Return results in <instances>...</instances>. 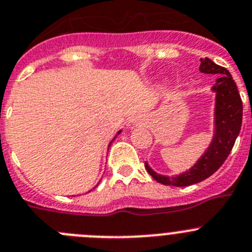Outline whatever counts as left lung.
Returning <instances> with one entry per match:
<instances>
[{"label":"left lung","instance_id":"obj_1","mask_svg":"<svg viewBox=\"0 0 252 252\" xmlns=\"http://www.w3.org/2000/svg\"><path fill=\"white\" fill-rule=\"evenodd\" d=\"M200 62L199 69L201 73L219 74L216 83L211 88L216 93L214 112L215 131L213 140L194 166L176 176L160 175L153 170L145 161V169L148 173L160 184L171 187H189L208 179L226 160L241 129L243 102L230 72L209 58H201Z\"/></svg>","mask_w":252,"mask_h":252}]
</instances>
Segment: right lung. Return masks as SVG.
Returning a JSON list of instances; mask_svg holds the SVG:
<instances>
[{
	"instance_id": "1",
	"label": "right lung",
	"mask_w": 252,
	"mask_h": 252,
	"mask_svg": "<svg viewBox=\"0 0 252 252\" xmlns=\"http://www.w3.org/2000/svg\"><path fill=\"white\" fill-rule=\"evenodd\" d=\"M121 131H122V130H119V131H118V133H117V135H118V134H119V133H121ZM114 139H115V137H114ZM114 139H113V140H114ZM113 140H112V142H110V143H109V145H108V147H110V144H112V143H113Z\"/></svg>"
}]
</instances>
